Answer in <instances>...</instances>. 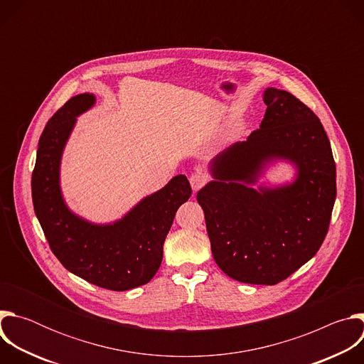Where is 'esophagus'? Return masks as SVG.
<instances>
[{
  "label": "esophagus",
  "instance_id": "1",
  "mask_svg": "<svg viewBox=\"0 0 364 364\" xmlns=\"http://www.w3.org/2000/svg\"><path fill=\"white\" fill-rule=\"evenodd\" d=\"M207 183V176L205 174H203V173H193L191 176H190V184H191V188L194 190V191H197V190H200L204 184Z\"/></svg>",
  "mask_w": 364,
  "mask_h": 364
}]
</instances>
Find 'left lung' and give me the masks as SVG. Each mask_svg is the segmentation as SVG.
Returning <instances> with one entry per match:
<instances>
[{
	"mask_svg": "<svg viewBox=\"0 0 364 364\" xmlns=\"http://www.w3.org/2000/svg\"><path fill=\"white\" fill-rule=\"evenodd\" d=\"M265 117L246 141L216 159L215 181L197 193L219 268L230 278L275 285L313 257L328 232L336 163L318 117L292 93L268 87ZM274 158L292 161V185L247 187Z\"/></svg>",
	"mask_w": 364,
	"mask_h": 364,
	"instance_id": "8db88e82",
	"label": "left lung"
}]
</instances>
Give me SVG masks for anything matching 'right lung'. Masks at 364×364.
<instances>
[{
    "instance_id": "1",
    "label": "right lung",
    "mask_w": 364,
    "mask_h": 364,
    "mask_svg": "<svg viewBox=\"0 0 364 364\" xmlns=\"http://www.w3.org/2000/svg\"><path fill=\"white\" fill-rule=\"evenodd\" d=\"M93 103V95L73 96L48 119L31 177L33 204L51 252L68 271L100 288L127 291L157 274L164 240L191 187L186 176H176L114 225H92L75 216L62 198L59 166L76 117Z\"/></svg>"
}]
</instances>
